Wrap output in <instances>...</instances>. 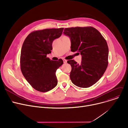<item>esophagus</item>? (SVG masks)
I'll return each instance as SVG.
<instances>
[{
  "label": "esophagus",
  "instance_id": "obj_1",
  "mask_svg": "<svg viewBox=\"0 0 128 128\" xmlns=\"http://www.w3.org/2000/svg\"><path fill=\"white\" fill-rule=\"evenodd\" d=\"M67 60H63V62H64V63H67Z\"/></svg>",
  "mask_w": 128,
  "mask_h": 128
}]
</instances>
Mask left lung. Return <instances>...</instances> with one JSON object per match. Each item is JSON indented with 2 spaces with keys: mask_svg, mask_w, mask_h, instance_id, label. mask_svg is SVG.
<instances>
[{
  "mask_svg": "<svg viewBox=\"0 0 128 128\" xmlns=\"http://www.w3.org/2000/svg\"><path fill=\"white\" fill-rule=\"evenodd\" d=\"M69 37L71 51L82 56V62L74 60L68 63L72 66V82L80 88H88L100 79L108 65V48L105 39L92 27L66 28L63 32Z\"/></svg>",
  "mask_w": 128,
  "mask_h": 128,
  "instance_id": "obj_1",
  "label": "left lung"
}]
</instances>
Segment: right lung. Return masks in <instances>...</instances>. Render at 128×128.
Returning <instances> with one entry per match:
<instances>
[{
  "mask_svg": "<svg viewBox=\"0 0 128 128\" xmlns=\"http://www.w3.org/2000/svg\"><path fill=\"white\" fill-rule=\"evenodd\" d=\"M64 28L45 29L33 32L23 42L20 64L25 78L33 88L45 92L56 86V72L63 64L62 59L50 60L46 55L51 52L53 40L62 35Z\"/></svg>",
  "mask_w": 128,
  "mask_h": 128,
  "instance_id": "obj_1",
  "label": "right lung"
}]
</instances>
